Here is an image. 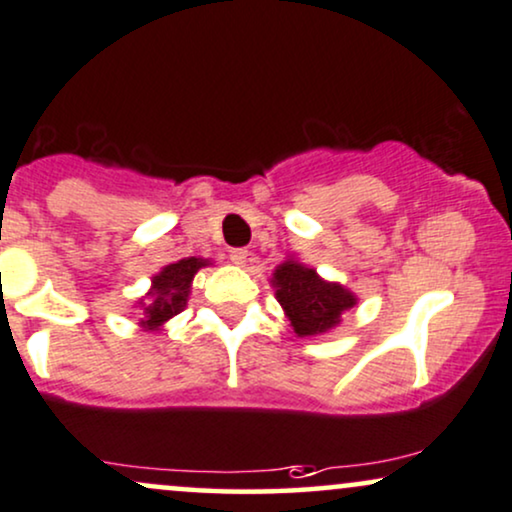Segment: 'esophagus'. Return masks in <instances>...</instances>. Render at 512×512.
I'll use <instances>...</instances> for the list:
<instances>
[{"instance_id": "obj_1", "label": "esophagus", "mask_w": 512, "mask_h": 512, "mask_svg": "<svg viewBox=\"0 0 512 512\" xmlns=\"http://www.w3.org/2000/svg\"><path fill=\"white\" fill-rule=\"evenodd\" d=\"M230 261L235 263V266H246V261H249V251H246V249H230Z\"/></svg>"}]
</instances>
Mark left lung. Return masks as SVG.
Returning <instances> with one entry per match:
<instances>
[{
    "label": "left lung",
    "instance_id": "left-lung-1",
    "mask_svg": "<svg viewBox=\"0 0 512 512\" xmlns=\"http://www.w3.org/2000/svg\"><path fill=\"white\" fill-rule=\"evenodd\" d=\"M273 287L299 337L323 334L339 325L344 311L356 306V296L337 282H325L313 268L287 258L275 268Z\"/></svg>",
    "mask_w": 512,
    "mask_h": 512
}]
</instances>
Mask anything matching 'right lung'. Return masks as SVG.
Wrapping results in <instances>:
<instances>
[{"mask_svg":"<svg viewBox=\"0 0 512 512\" xmlns=\"http://www.w3.org/2000/svg\"><path fill=\"white\" fill-rule=\"evenodd\" d=\"M204 266H208L206 258L189 256L178 263H170L159 275H154L147 294V304H142V327L159 330L173 315H178L187 306L194 275Z\"/></svg>","mask_w":512,"mask_h":512,"instance_id":"add662e5","label":"right lung"}]
</instances>
